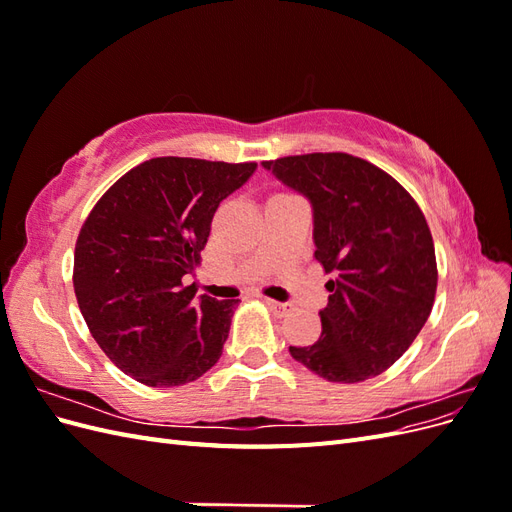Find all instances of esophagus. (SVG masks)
<instances>
[{
  "instance_id": "esophagus-1",
  "label": "esophagus",
  "mask_w": 512,
  "mask_h": 512,
  "mask_svg": "<svg viewBox=\"0 0 512 512\" xmlns=\"http://www.w3.org/2000/svg\"><path fill=\"white\" fill-rule=\"evenodd\" d=\"M269 305L271 312L277 316V318H284V316H290L294 312V305L292 303H280V301H273V299H267L265 301Z\"/></svg>"
}]
</instances>
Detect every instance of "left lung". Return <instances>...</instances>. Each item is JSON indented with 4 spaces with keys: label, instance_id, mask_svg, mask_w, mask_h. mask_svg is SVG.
<instances>
[{
    "label": "left lung",
    "instance_id": "1",
    "mask_svg": "<svg viewBox=\"0 0 512 512\" xmlns=\"http://www.w3.org/2000/svg\"><path fill=\"white\" fill-rule=\"evenodd\" d=\"M262 168L312 205L316 260L333 273L314 346L294 361L329 382L354 384L389 369L425 327L438 286L423 211L378 166L348 153H307Z\"/></svg>",
    "mask_w": 512,
    "mask_h": 512
}]
</instances>
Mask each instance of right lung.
<instances>
[{
	"instance_id": "obj_1",
	"label": "right lung",
	"mask_w": 512,
	"mask_h": 512,
	"mask_svg": "<svg viewBox=\"0 0 512 512\" xmlns=\"http://www.w3.org/2000/svg\"><path fill=\"white\" fill-rule=\"evenodd\" d=\"M256 164L153 158L89 213L74 252V292L98 346L147 386H181L218 363L239 301L194 297L213 213Z\"/></svg>"
}]
</instances>
